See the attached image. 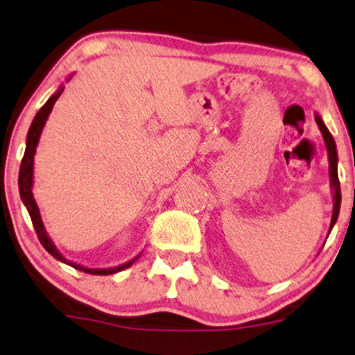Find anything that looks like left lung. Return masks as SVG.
Segmentation results:
<instances>
[{
	"label": "left lung",
	"mask_w": 355,
	"mask_h": 355,
	"mask_svg": "<svg viewBox=\"0 0 355 355\" xmlns=\"http://www.w3.org/2000/svg\"><path fill=\"white\" fill-rule=\"evenodd\" d=\"M316 118V123L321 130L322 138H324L326 143V150H327V157H329V178H331V191H332V200H334V207H332V218H331V225H329V234L334 227L336 222H338L339 217V211H340V184H339V176H338V150H336V141L332 138V135L327 130V126L322 121V118L318 115H314Z\"/></svg>",
	"instance_id": "obj_1"
}]
</instances>
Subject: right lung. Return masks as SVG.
Returning a JSON list of instances; mask_svg holds the SVG:
<instances>
[{"mask_svg": "<svg viewBox=\"0 0 355 355\" xmlns=\"http://www.w3.org/2000/svg\"><path fill=\"white\" fill-rule=\"evenodd\" d=\"M73 73H71L67 78H65V82H69L72 78ZM64 92V84L59 85V89H57L54 94L51 95L49 100H47L46 103L42 105V108L36 113V116H34L33 123L29 126V131H28V137H26V151H24V156H23V161H21V168H19V179H17V186H19V196H21V200H23V204L26 205V209H28L29 216H31V220H33V225L34 229H36V234L39 237V242L42 243V247L46 248L47 252L51 253L52 257L55 258V260L62 261V263L72 266V268L76 270H80V271H85V273H90V275H113V273H118V271L128 268L135 263V261L138 260V257L141 255L139 253L138 257L131 258L130 261H126V263H121L118 266H112V268H89V266H84V265H78L76 261H71L67 260L62 253L57 250V247L52 242V239L49 237V234H47L46 227H44V222L41 218V212H39V207L36 204V199H34V194H33V184H34V155H36V148L39 144V138H41V133L44 130V125H46L47 118H49L51 112H52V107H54V103L57 102V98L60 97V94Z\"/></svg>", "mask_w": 355, "mask_h": 355, "instance_id": "right-lung-1", "label": "right lung"}]
</instances>
